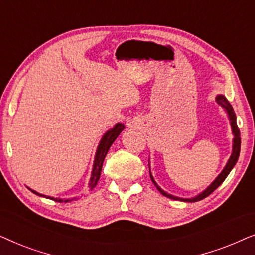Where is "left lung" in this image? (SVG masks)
<instances>
[{"instance_id": "obj_1", "label": "left lung", "mask_w": 255, "mask_h": 255, "mask_svg": "<svg viewBox=\"0 0 255 255\" xmlns=\"http://www.w3.org/2000/svg\"><path fill=\"white\" fill-rule=\"evenodd\" d=\"M217 102L221 104V106L224 108V109L228 111V114H229V117H230V121H231V127H232V132H233V134H235V139H233V149H232V154H231V156H230V160L228 161V163H226V166H225V168L223 169V172L219 174L218 175V177L217 179H216L214 182L211 183V186L210 187H208V189H205L203 193L202 194H200L198 195V196H196V197H193V198H180V197H175V196H173V195H169V194H167L166 191H163L161 188H160L158 184L155 183V181L153 180V177H152V175H151V180H152V182L155 184V187H156V189H158L160 193H161L163 196H166V197H168V198H172V200H177V201H183V202H197V201H201V200H203V198H205V197H208L209 195L210 194H212L214 193V191L217 189V188L221 186V184L224 182V180L226 179V177H228V175L230 174V172H231V169L233 168V167H235V165H236V162H237V160H238V158H239V153H240V131H239V128H238V125H237V122H236V114H235V111H233V108H232V106L231 104H230L228 101H226V99L224 96H222V95H218L217 96Z\"/></svg>"}]
</instances>
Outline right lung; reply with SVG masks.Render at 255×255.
<instances>
[{"mask_svg": "<svg viewBox=\"0 0 255 255\" xmlns=\"http://www.w3.org/2000/svg\"><path fill=\"white\" fill-rule=\"evenodd\" d=\"M123 128H125L124 124L118 123V124L115 125V127L111 128V130L108 131L107 133L103 135L102 140H101L100 145H99V148H97L95 161H94V168H93V172H92V177H90V181H89V188H90V189L95 188L97 182H99L104 158H106V155H107L108 151H109L110 146L113 145V142L115 140H116L118 134H120L121 132L123 131ZM31 191H32V193H34V194L39 195V196H44V195L37 193V191H34V190H31ZM44 197L51 198V200H53L55 202H60V203H61V202H71V201L76 200V197L69 198V200H64V198H54V197H50V196H44Z\"/></svg>", "mask_w": 255, "mask_h": 255, "instance_id": "obj_1", "label": "right lung"}]
</instances>
